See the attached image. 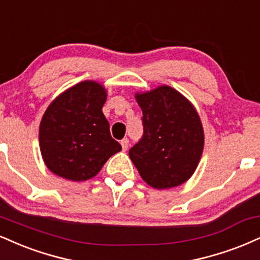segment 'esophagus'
<instances>
[{
  "mask_svg": "<svg viewBox=\"0 0 260 260\" xmlns=\"http://www.w3.org/2000/svg\"><path fill=\"white\" fill-rule=\"evenodd\" d=\"M128 144H129V140H128V138H123L121 140V146L123 150L128 149Z\"/></svg>",
  "mask_w": 260,
  "mask_h": 260,
  "instance_id": "esophagus-1",
  "label": "esophagus"
}]
</instances>
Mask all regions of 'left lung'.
Segmentation results:
<instances>
[{
  "label": "left lung",
  "instance_id": "1",
  "mask_svg": "<svg viewBox=\"0 0 260 260\" xmlns=\"http://www.w3.org/2000/svg\"><path fill=\"white\" fill-rule=\"evenodd\" d=\"M143 111L144 134L129 150L140 177L154 189H171L189 180L205 145L195 106L170 86L136 93Z\"/></svg>",
  "mask_w": 260,
  "mask_h": 260
}]
</instances>
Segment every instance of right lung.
Instances as JSON below:
<instances>
[{
  "mask_svg": "<svg viewBox=\"0 0 260 260\" xmlns=\"http://www.w3.org/2000/svg\"><path fill=\"white\" fill-rule=\"evenodd\" d=\"M106 89L82 81L59 94L43 114L39 140L43 162L52 173L71 181L95 177L121 151L102 109Z\"/></svg>",
  "mask_w": 260,
  "mask_h": 260,
  "instance_id": "1",
  "label": "right lung"
}]
</instances>
